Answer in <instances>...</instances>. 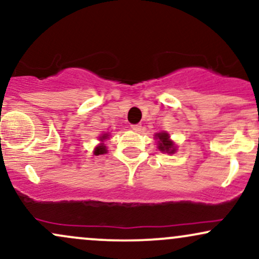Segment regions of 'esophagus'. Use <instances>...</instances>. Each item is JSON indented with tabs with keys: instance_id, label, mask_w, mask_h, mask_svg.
Wrapping results in <instances>:
<instances>
[{
	"instance_id": "34e87169",
	"label": "esophagus",
	"mask_w": 259,
	"mask_h": 259,
	"mask_svg": "<svg viewBox=\"0 0 259 259\" xmlns=\"http://www.w3.org/2000/svg\"><path fill=\"white\" fill-rule=\"evenodd\" d=\"M132 129L134 130V132H140V130L142 129L141 124H134V125H132Z\"/></svg>"
}]
</instances>
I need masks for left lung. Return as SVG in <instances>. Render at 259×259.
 Returning <instances> with one entry per match:
<instances>
[{
	"mask_svg": "<svg viewBox=\"0 0 259 259\" xmlns=\"http://www.w3.org/2000/svg\"><path fill=\"white\" fill-rule=\"evenodd\" d=\"M154 139L157 140V147L159 151L165 153H175L177 152V146L170 140L168 133H158L154 135Z\"/></svg>",
	"mask_w": 259,
	"mask_h": 259,
	"instance_id": "left-lung-1",
	"label": "left lung"
}]
</instances>
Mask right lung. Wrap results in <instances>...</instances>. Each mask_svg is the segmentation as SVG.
<instances>
[{
	"mask_svg": "<svg viewBox=\"0 0 259 259\" xmlns=\"http://www.w3.org/2000/svg\"><path fill=\"white\" fill-rule=\"evenodd\" d=\"M108 136H109L108 134H102V135L100 136L101 144L97 145V146L95 147V151H94V153L96 154V156H99V154H103V153L107 152V147L105 146V144H103V141H105L106 139H108Z\"/></svg>",
	"mask_w": 259,
	"mask_h": 259,
	"instance_id": "obj_1",
	"label": "right lung"
}]
</instances>
